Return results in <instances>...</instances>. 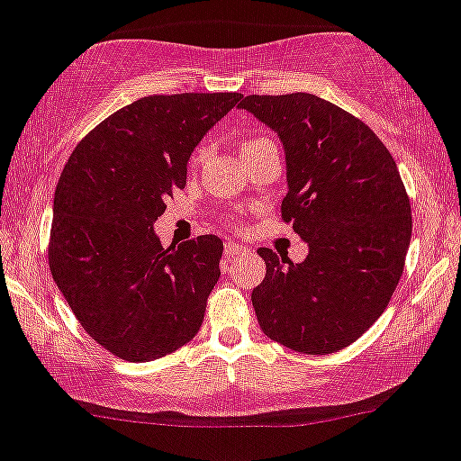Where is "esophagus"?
Wrapping results in <instances>:
<instances>
[{
  "label": "esophagus",
  "instance_id": "1",
  "mask_svg": "<svg viewBox=\"0 0 461 461\" xmlns=\"http://www.w3.org/2000/svg\"><path fill=\"white\" fill-rule=\"evenodd\" d=\"M222 251H225L227 258H231V256L245 254L247 247H245V245H239V243H236V240H227V243L222 245Z\"/></svg>",
  "mask_w": 461,
  "mask_h": 461
}]
</instances>
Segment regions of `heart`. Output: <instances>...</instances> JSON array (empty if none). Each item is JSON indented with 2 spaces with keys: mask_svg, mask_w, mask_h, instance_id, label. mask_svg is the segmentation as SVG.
Wrapping results in <instances>:
<instances>
[{
  "mask_svg": "<svg viewBox=\"0 0 461 461\" xmlns=\"http://www.w3.org/2000/svg\"><path fill=\"white\" fill-rule=\"evenodd\" d=\"M263 141H269V139H263V137L245 139V141L240 143V152H243V149H249L251 145H258V143H263ZM207 152H210V148H207V145H198V148L194 149V154H192V161H190V166H192V167H198V166H201V163L205 161Z\"/></svg>",
  "mask_w": 461,
  "mask_h": 461,
  "instance_id": "obj_1",
  "label": "heart"
}]
</instances>
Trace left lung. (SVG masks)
I'll use <instances>...</instances> for the list:
<instances>
[{
	"label": "left lung",
	"mask_w": 461,
	"mask_h": 461,
	"mask_svg": "<svg viewBox=\"0 0 461 461\" xmlns=\"http://www.w3.org/2000/svg\"><path fill=\"white\" fill-rule=\"evenodd\" d=\"M240 108L278 132L287 154L283 221L309 256L260 247L267 265L251 292L260 329L307 356L356 342L382 316L404 271L411 201L400 172L366 123L307 92L249 95Z\"/></svg>",
	"instance_id": "8db88e82"
}]
</instances>
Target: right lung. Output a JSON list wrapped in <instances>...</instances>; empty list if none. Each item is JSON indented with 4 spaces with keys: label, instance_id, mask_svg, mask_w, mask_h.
Instances as JSON below:
<instances>
[{
    "label": "right lung",
    "instance_id": "1",
    "mask_svg": "<svg viewBox=\"0 0 461 461\" xmlns=\"http://www.w3.org/2000/svg\"><path fill=\"white\" fill-rule=\"evenodd\" d=\"M239 101V92L141 96L90 130L61 172L50 274L86 333L121 360H158L201 329L221 239L166 249L152 225L185 187L203 134Z\"/></svg>",
    "mask_w": 461,
    "mask_h": 461
}]
</instances>
